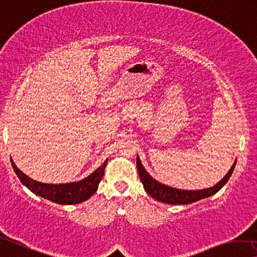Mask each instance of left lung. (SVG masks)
Instances as JSON below:
<instances>
[{
    "instance_id": "8db88e82",
    "label": "left lung",
    "mask_w": 257,
    "mask_h": 257,
    "mask_svg": "<svg viewBox=\"0 0 257 257\" xmlns=\"http://www.w3.org/2000/svg\"><path fill=\"white\" fill-rule=\"evenodd\" d=\"M235 162H237V160H235L234 164L232 165L229 173H227L225 176L223 177V180L219 181L216 185L205 190L187 191V190L174 189V187L164 185L161 184V183L157 182L156 180H153V178L146 173V170L144 169L143 165H142L140 158L137 157V160H136L138 174H140L141 181L143 183L146 192H148L152 198L157 199V200L165 203H170V205H189V203L195 202L203 198L210 197V195L218 192V191L225 185V183L229 181V178L231 177V175L233 173V169L235 167Z\"/></svg>"
}]
</instances>
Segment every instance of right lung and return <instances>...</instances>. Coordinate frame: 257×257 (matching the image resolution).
I'll return each mask as SVG.
<instances>
[{
  "mask_svg": "<svg viewBox=\"0 0 257 257\" xmlns=\"http://www.w3.org/2000/svg\"><path fill=\"white\" fill-rule=\"evenodd\" d=\"M11 164L19 180L33 193L46 198L50 201L60 203V205H74V203H80L87 200L96 192L99 182L103 178L107 160L104 161V164L99 168H97L95 172L89 175L88 177H85L84 180L80 182L68 183V184H46V183H40L38 181L32 180L23 172H20L12 160Z\"/></svg>",
  "mask_w": 257,
  "mask_h": 257,
  "instance_id": "1",
  "label": "right lung"
}]
</instances>
